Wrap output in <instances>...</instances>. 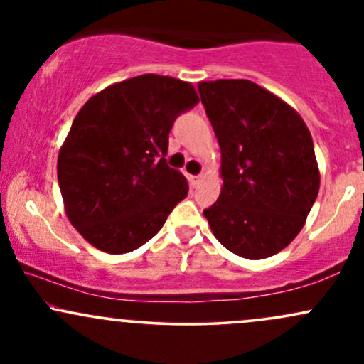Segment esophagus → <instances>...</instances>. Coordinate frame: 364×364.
Instances as JSON below:
<instances>
[{
  "instance_id": "1",
  "label": "esophagus",
  "mask_w": 364,
  "mask_h": 364,
  "mask_svg": "<svg viewBox=\"0 0 364 364\" xmlns=\"http://www.w3.org/2000/svg\"><path fill=\"white\" fill-rule=\"evenodd\" d=\"M200 179H202V174H198V176H190V183H191V186H196V185H198Z\"/></svg>"
}]
</instances>
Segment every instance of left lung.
Segmentation results:
<instances>
[{"label": "left lung", "instance_id": "obj_1", "mask_svg": "<svg viewBox=\"0 0 364 364\" xmlns=\"http://www.w3.org/2000/svg\"><path fill=\"white\" fill-rule=\"evenodd\" d=\"M220 147L223 188L207 217L219 243L248 260L299 235L320 188L311 133L299 112L257 83H198Z\"/></svg>", "mask_w": 364, "mask_h": 364}]
</instances>
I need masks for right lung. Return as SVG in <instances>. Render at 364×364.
I'll return each instance as SVG.
<instances>
[{"mask_svg": "<svg viewBox=\"0 0 364 364\" xmlns=\"http://www.w3.org/2000/svg\"><path fill=\"white\" fill-rule=\"evenodd\" d=\"M196 102L190 82L147 73L83 104L58 156L66 217L83 240L119 255L157 235L188 195L164 156L174 119Z\"/></svg>", "mask_w": 364, "mask_h": 364, "instance_id": "right-lung-1", "label": "right lung"}]
</instances>
